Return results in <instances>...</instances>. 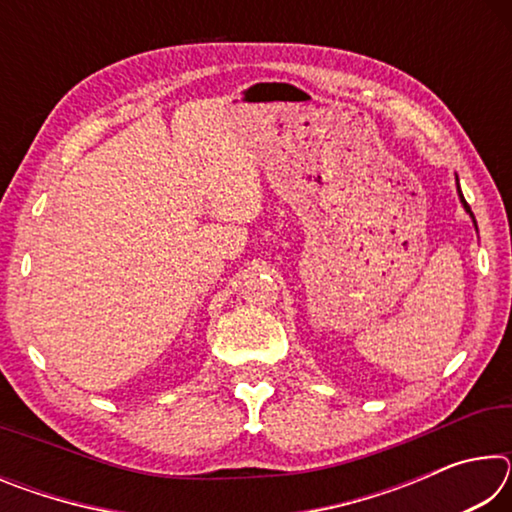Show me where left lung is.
Segmentation results:
<instances>
[{
    "instance_id": "1",
    "label": "left lung",
    "mask_w": 512,
    "mask_h": 512,
    "mask_svg": "<svg viewBox=\"0 0 512 512\" xmlns=\"http://www.w3.org/2000/svg\"><path fill=\"white\" fill-rule=\"evenodd\" d=\"M456 189H458V198H461V203H463V207H465V212L470 214V219H472V223H474V228H476V219H474V214H472V210H470V205L465 203V198H463V192H461V185H458V176H456ZM479 232V230H476Z\"/></svg>"
}]
</instances>
